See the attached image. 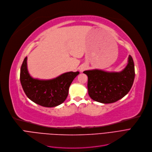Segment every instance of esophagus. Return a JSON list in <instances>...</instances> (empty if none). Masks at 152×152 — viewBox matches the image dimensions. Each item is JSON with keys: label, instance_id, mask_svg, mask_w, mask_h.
Returning a JSON list of instances; mask_svg holds the SVG:
<instances>
[{"label": "esophagus", "instance_id": "esophagus-1", "mask_svg": "<svg viewBox=\"0 0 152 152\" xmlns=\"http://www.w3.org/2000/svg\"><path fill=\"white\" fill-rule=\"evenodd\" d=\"M86 69H87V66H86V64H83L81 66H80V67H79V70H80V72H83Z\"/></svg>", "mask_w": 152, "mask_h": 152}]
</instances>
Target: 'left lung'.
<instances>
[{
	"mask_svg": "<svg viewBox=\"0 0 152 152\" xmlns=\"http://www.w3.org/2000/svg\"><path fill=\"white\" fill-rule=\"evenodd\" d=\"M88 76V91L90 98L104 104L112 103L126 96L135 78L134 63L129 56L127 66L119 72L94 69L83 72Z\"/></svg>",
	"mask_w": 152,
	"mask_h": 152,
	"instance_id": "8db88e82",
	"label": "left lung"
}]
</instances>
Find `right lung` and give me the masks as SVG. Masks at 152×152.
<instances>
[{
  "mask_svg": "<svg viewBox=\"0 0 152 152\" xmlns=\"http://www.w3.org/2000/svg\"><path fill=\"white\" fill-rule=\"evenodd\" d=\"M79 72H69L50 80L33 78L27 69L26 57L20 69V82L27 97L32 102L44 107H55L67 98L69 89Z\"/></svg>",
  "mask_w": 152,
  "mask_h": 152,
  "instance_id": "obj_1",
  "label": "right lung"
}]
</instances>
